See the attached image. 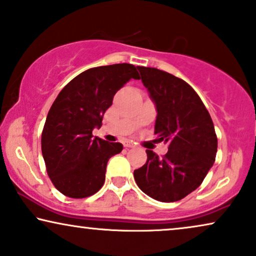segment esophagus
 <instances>
[{"instance_id":"34e87169","label":"esophagus","mask_w":256,"mask_h":256,"mask_svg":"<svg viewBox=\"0 0 256 256\" xmlns=\"http://www.w3.org/2000/svg\"><path fill=\"white\" fill-rule=\"evenodd\" d=\"M122 144H124L125 148H134L136 146L134 142H130V140H125Z\"/></svg>"}]
</instances>
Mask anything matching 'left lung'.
Returning a JSON list of instances; mask_svg holds the SVG:
<instances>
[{
    "label": "left lung",
    "instance_id": "1",
    "mask_svg": "<svg viewBox=\"0 0 256 256\" xmlns=\"http://www.w3.org/2000/svg\"><path fill=\"white\" fill-rule=\"evenodd\" d=\"M157 110L154 134L169 145L163 157L146 150L134 170L142 192L160 202H176L200 186L215 162L218 137L208 110L189 84L151 67H137Z\"/></svg>",
    "mask_w": 256,
    "mask_h": 256
}]
</instances>
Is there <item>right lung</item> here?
I'll list each match as a JSON object with an SVG mask.
<instances>
[{
    "label": "right lung",
    "mask_w": 256,
    "mask_h": 256,
    "mask_svg": "<svg viewBox=\"0 0 256 256\" xmlns=\"http://www.w3.org/2000/svg\"><path fill=\"white\" fill-rule=\"evenodd\" d=\"M131 79H139L131 64H116L80 73L61 90L47 114L41 150L52 183L70 198L96 194L105 182L110 158L120 143L93 138L113 96Z\"/></svg>",
    "instance_id": "1"
}]
</instances>
